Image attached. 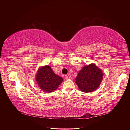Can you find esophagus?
Here are the masks:
<instances>
[{"label":"esophagus","mask_w":130,"mask_h":130,"mask_svg":"<svg viewBox=\"0 0 130 130\" xmlns=\"http://www.w3.org/2000/svg\"><path fill=\"white\" fill-rule=\"evenodd\" d=\"M65 78L66 79H68L69 78V77L67 75H65Z\"/></svg>","instance_id":"esophagus-1"}]
</instances>
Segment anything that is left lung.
Wrapping results in <instances>:
<instances>
[{
    "label": "left lung",
    "instance_id": "obj_1",
    "mask_svg": "<svg viewBox=\"0 0 130 130\" xmlns=\"http://www.w3.org/2000/svg\"><path fill=\"white\" fill-rule=\"evenodd\" d=\"M103 76L102 71L95 64H92L84 66L79 72L75 78V83L82 92H91L98 88Z\"/></svg>",
    "mask_w": 130,
    "mask_h": 130
}]
</instances>
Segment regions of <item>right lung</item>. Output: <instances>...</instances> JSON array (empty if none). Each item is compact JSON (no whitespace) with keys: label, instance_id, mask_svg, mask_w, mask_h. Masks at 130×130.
<instances>
[{"label":"right lung","instance_id":"obj_1","mask_svg":"<svg viewBox=\"0 0 130 130\" xmlns=\"http://www.w3.org/2000/svg\"><path fill=\"white\" fill-rule=\"evenodd\" d=\"M36 78L40 89L48 93L56 90L63 82V78L55 74L48 65L38 69Z\"/></svg>","mask_w":130,"mask_h":130}]
</instances>
